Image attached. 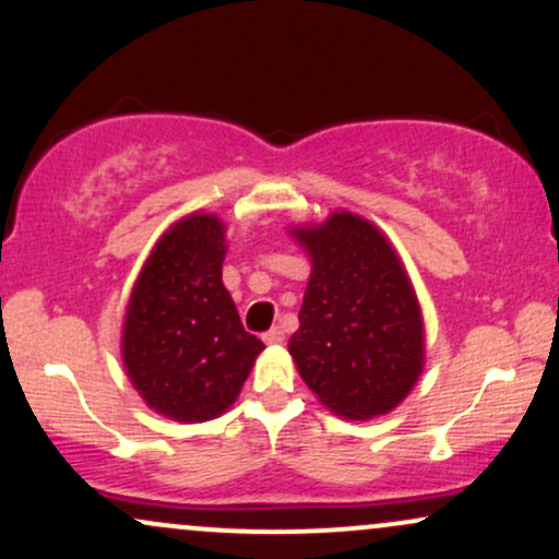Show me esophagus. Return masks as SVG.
<instances>
[{
	"label": "esophagus",
	"mask_w": 559,
	"mask_h": 559,
	"mask_svg": "<svg viewBox=\"0 0 559 559\" xmlns=\"http://www.w3.org/2000/svg\"><path fill=\"white\" fill-rule=\"evenodd\" d=\"M262 338H265L267 344H281V342H284V331L271 329V331H265V336H262Z\"/></svg>",
	"instance_id": "esophagus-1"
}]
</instances>
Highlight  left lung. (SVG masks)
<instances>
[{
  "label": "left lung",
  "instance_id": "8db88e82",
  "mask_svg": "<svg viewBox=\"0 0 559 559\" xmlns=\"http://www.w3.org/2000/svg\"><path fill=\"white\" fill-rule=\"evenodd\" d=\"M297 239L312 275L288 342L305 383L346 418L394 409L423 368V320L413 286L381 230L336 213Z\"/></svg>",
  "mask_w": 559,
  "mask_h": 559
}]
</instances>
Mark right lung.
Masks as SVG:
<instances>
[{"mask_svg": "<svg viewBox=\"0 0 559 559\" xmlns=\"http://www.w3.org/2000/svg\"><path fill=\"white\" fill-rule=\"evenodd\" d=\"M226 228L191 215L159 239L128 305L123 362L150 407L197 423L234 404L265 349L223 286Z\"/></svg>", "mask_w": 559, "mask_h": 559, "instance_id": "1", "label": "right lung"}]
</instances>
